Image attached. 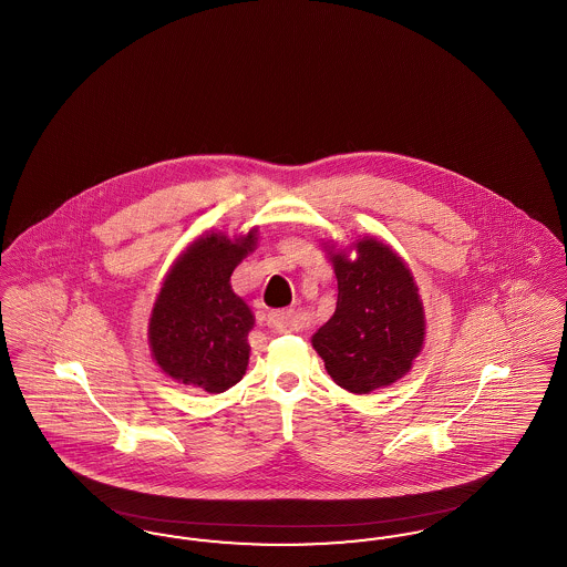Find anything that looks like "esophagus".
Returning a JSON list of instances; mask_svg holds the SVG:
<instances>
[{
	"label": "esophagus",
	"instance_id": "obj_1",
	"mask_svg": "<svg viewBox=\"0 0 567 567\" xmlns=\"http://www.w3.org/2000/svg\"><path fill=\"white\" fill-rule=\"evenodd\" d=\"M268 327H271L274 331H285V329H291L293 327V312L289 310H276L268 315Z\"/></svg>",
	"mask_w": 567,
	"mask_h": 567
}]
</instances>
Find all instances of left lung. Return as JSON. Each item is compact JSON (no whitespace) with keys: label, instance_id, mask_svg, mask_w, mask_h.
Masks as SVG:
<instances>
[{"label":"left lung","instance_id":"8db88e82","mask_svg":"<svg viewBox=\"0 0 567 567\" xmlns=\"http://www.w3.org/2000/svg\"><path fill=\"white\" fill-rule=\"evenodd\" d=\"M324 250L338 303L310 342L336 384L365 395L404 378L423 351V299L404 259L380 238L363 236L349 248L324 243Z\"/></svg>","mask_w":567,"mask_h":567}]
</instances>
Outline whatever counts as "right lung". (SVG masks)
I'll return each mask as SVG.
<instances>
[{
    "label": "right lung",
    "instance_id": "right-lung-1",
    "mask_svg": "<svg viewBox=\"0 0 567 567\" xmlns=\"http://www.w3.org/2000/svg\"><path fill=\"white\" fill-rule=\"evenodd\" d=\"M259 227L229 238L204 231L176 257L148 319V347L165 377L208 393L243 380L255 317L231 274L257 248Z\"/></svg>",
    "mask_w": 567,
    "mask_h": 567
}]
</instances>
